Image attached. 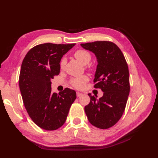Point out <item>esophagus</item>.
I'll list each match as a JSON object with an SVG mask.
<instances>
[{
	"instance_id": "obj_1",
	"label": "esophagus",
	"mask_w": 158,
	"mask_h": 158,
	"mask_svg": "<svg viewBox=\"0 0 158 158\" xmlns=\"http://www.w3.org/2000/svg\"><path fill=\"white\" fill-rule=\"evenodd\" d=\"M83 95V94L82 93H81V92H76V95H77L78 97H80V96H82V95Z\"/></svg>"
}]
</instances>
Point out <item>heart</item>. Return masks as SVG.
I'll list each match as a JSON object with an SVG mask.
<instances>
[{"label":"heart","instance_id":"heart-1","mask_svg":"<svg viewBox=\"0 0 158 158\" xmlns=\"http://www.w3.org/2000/svg\"><path fill=\"white\" fill-rule=\"evenodd\" d=\"M74 56L75 58L79 60L81 63L83 64H87L91 60V55L89 52L87 51L84 49H80L74 52ZM65 64V60L64 59H63L61 60L60 63V67H63V66ZM88 80V78L86 76H82L81 77L74 78L71 80V84L73 86L77 88H82L85 83Z\"/></svg>","mask_w":158,"mask_h":158}]
</instances>
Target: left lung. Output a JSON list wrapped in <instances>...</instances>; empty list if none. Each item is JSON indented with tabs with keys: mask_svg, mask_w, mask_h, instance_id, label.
<instances>
[{
	"mask_svg": "<svg viewBox=\"0 0 158 158\" xmlns=\"http://www.w3.org/2000/svg\"><path fill=\"white\" fill-rule=\"evenodd\" d=\"M80 45L96 56L94 87L103 92L99 99L88 94L90 102L85 106V113L94 127L109 128L121 118L126 107L130 92L127 63L121 49L112 42L95 41Z\"/></svg>",
	"mask_w": 158,
	"mask_h": 158,
	"instance_id": "8db88e82",
	"label": "left lung"
}]
</instances>
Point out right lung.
<instances>
[{
    "instance_id": "obj_1",
    "label": "right lung",
    "mask_w": 158,
    "mask_h": 158,
    "mask_svg": "<svg viewBox=\"0 0 158 158\" xmlns=\"http://www.w3.org/2000/svg\"><path fill=\"white\" fill-rule=\"evenodd\" d=\"M72 44H40L31 49L23 59L19 86L26 111L32 121L46 131L64 125L76 92L65 88L59 95L51 91V80L60 73V62Z\"/></svg>"
}]
</instances>
